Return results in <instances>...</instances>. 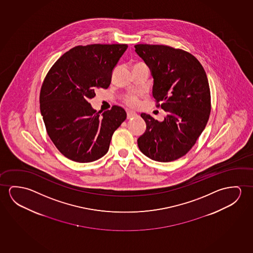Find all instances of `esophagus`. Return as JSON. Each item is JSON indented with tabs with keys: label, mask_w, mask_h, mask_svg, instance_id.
Here are the masks:
<instances>
[{
	"label": "esophagus",
	"mask_w": 253,
	"mask_h": 253,
	"mask_svg": "<svg viewBox=\"0 0 253 253\" xmlns=\"http://www.w3.org/2000/svg\"><path fill=\"white\" fill-rule=\"evenodd\" d=\"M136 117V113L133 112V111H128V112H127V118H128V119H132V118Z\"/></svg>",
	"instance_id": "esophagus-1"
}]
</instances>
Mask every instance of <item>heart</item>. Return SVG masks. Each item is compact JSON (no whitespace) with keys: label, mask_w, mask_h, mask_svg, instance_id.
Returning <instances> with one entry per match:
<instances>
[{"label":"heart","mask_w":253,"mask_h":253,"mask_svg":"<svg viewBox=\"0 0 253 253\" xmlns=\"http://www.w3.org/2000/svg\"><path fill=\"white\" fill-rule=\"evenodd\" d=\"M125 103L127 104V105L129 106V107H136V106H138L139 104V101L137 100V98L136 96H134V95H129L128 97H126L125 99Z\"/></svg>","instance_id":"1"}]
</instances>
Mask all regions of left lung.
Here are the masks:
<instances>
[{"label":"left lung","mask_w":253,"mask_h":253,"mask_svg":"<svg viewBox=\"0 0 253 253\" xmlns=\"http://www.w3.org/2000/svg\"><path fill=\"white\" fill-rule=\"evenodd\" d=\"M135 51L151 71L152 95L168 112L162 122L141 114L145 132L141 152L152 160L170 162L190 151L210 117V90L206 73L195 56L167 45L136 44Z\"/></svg>","instance_id":"8db88e82"}]
</instances>
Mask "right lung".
<instances>
[{
  "label": "right lung",
  "instance_id": "1",
  "mask_svg": "<svg viewBox=\"0 0 253 253\" xmlns=\"http://www.w3.org/2000/svg\"><path fill=\"white\" fill-rule=\"evenodd\" d=\"M127 44L79 45L55 62L40 92V111L47 133L67 159L89 163L109 151L113 133L127 114L113 106L96 113L89 103L95 89L108 88Z\"/></svg>",
  "mask_w": 253,
  "mask_h": 253
}]
</instances>
